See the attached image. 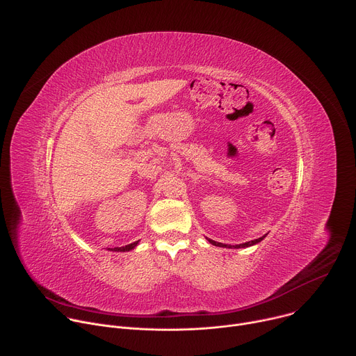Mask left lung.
Returning a JSON list of instances; mask_svg holds the SVG:
<instances>
[{
  "mask_svg": "<svg viewBox=\"0 0 356 356\" xmlns=\"http://www.w3.org/2000/svg\"><path fill=\"white\" fill-rule=\"evenodd\" d=\"M264 238H266V236H263V238H259V239H256V241H252V242L243 243V245H236V246H233V249H241V248H249V246H253V245H256V243H260ZM208 242H209V243H212L213 246H218V248H230V249H232V246H227V245H223V243H218V242H213V241H211V239H208Z\"/></svg>",
  "mask_w": 356,
  "mask_h": 356,
  "instance_id": "1",
  "label": "left lung"
}]
</instances>
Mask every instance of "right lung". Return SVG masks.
<instances>
[{"mask_svg":"<svg viewBox=\"0 0 356 356\" xmlns=\"http://www.w3.org/2000/svg\"><path fill=\"white\" fill-rule=\"evenodd\" d=\"M137 245H138V242H134V243L127 245V246H123V248H114L113 250H114V252H129V250H133Z\"/></svg>","mask_w":356,"mask_h":356,"instance_id":"right-lung-1","label":"right lung"}]
</instances>
